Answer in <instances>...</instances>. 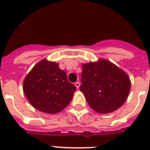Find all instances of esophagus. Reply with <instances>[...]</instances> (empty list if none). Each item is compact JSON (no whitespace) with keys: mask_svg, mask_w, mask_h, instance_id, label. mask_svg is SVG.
Instances as JSON below:
<instances>
[{"mask_svg":"<svg viewBox=\"0 0 150 150\" xmlns=\"http://www.w3.org/2000/svg\"><path fill=\"white\" fill-rule=\"evenodd\" d=\"M75 86H76V88H77V89H79V86H80V83L79 82H75Z\"/></svg>","mask_w":150,"mask_h":150,"instance_id":"esophagus-1","label":"esophagus"}]
</instances>
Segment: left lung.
Instances as JSON below:
<instances>
[{"label": "left lung", "mask_w": 150, "mask_h": 150, "mask_svg": "<svg viewBox=\"0 0 150 150\" xmlns=\"http://www.w3.org/2000/svg\"><path fill=\"white\" fill-rule=\"evenodd\" d=\"M80 90L92 109L108 114L121 107L130 92L128 75L114 64L105 59L82 64Z\"/></svg>", "instance_id": "left-lung-1"}]
</instances>
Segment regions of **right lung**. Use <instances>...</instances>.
Segmentation results:
<instances>
[{
	"mask_svg": "<svg viewBox=\"0 0 150 150\" xmlns=\"http://www.w3.org/2000/svg\"><path fill=\"white\" fill-rule=\"evenodd\" d=\"M76 87L68 82L58 64L43 59L25 76L23 92L33 107L47 114L63 110L72 100Z\"/></svg>",
	"mask_w": 150,
	"mask_h": 150,
	"instance_id": "right-lung-1",
	"label": "right lung"
}]
</instances>
